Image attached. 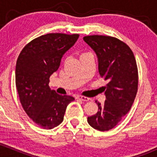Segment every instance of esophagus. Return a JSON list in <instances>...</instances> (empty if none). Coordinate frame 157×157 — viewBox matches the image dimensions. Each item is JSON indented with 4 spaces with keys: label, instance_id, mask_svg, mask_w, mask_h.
Returning a JSON list of instances; mask_svg holds the SVG:
<instances>
[{
    "label": "esophagus",
    "instance_id": "34e87169",
    "mask_svg": "<svg viewBox=\"0 0 157 157\" xmlns=\"http://www.w3.org/2000/svg\"><path fill=\"white\" fill-rule=\"evenodd\" d=\"M77 99H80L82 101H84V102H86V101L90 100V98L86 97V96H77Z\"/></svg>",
    "mask_w": 157,
    "mask_h": 157
}]
</instances>
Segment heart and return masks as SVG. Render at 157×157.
<instances>
[{
  "label": "heart",
  "mask_w": 157,
  "mask_h": 157,
  "mask_svg": "<svg viewBox=\"0 0 157 157\" xmlns=\"http://www.w3.org/2000/svg\"><path fill=\"white\" fill-rule=\"evenodd\" d=\"M83 55H85V54H83Z\"/></svg>",
  "instance_id": "obj_1"
}]
</instances>
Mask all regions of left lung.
Here are the masks:
<instances>
[{
  "mask_svg": "<svg viewBox=\"0 0 157 157\" xmlns=\"http://www.w3.org/2000/svg\"><path fill=\"white\" fill-rule=\"evenodd\" d=\"M83 40L96 53L98 69L109 83L104 87L103 105L96 101L98 112L87 118L91 127L100 131L115 128L131 109L138 86L135 58L124 42L107 36H88Z\"/></svg>",
  "mask_w": 157,
  "mask_h": 157,
  "instance_id": "8db88e82",
  "label": "left lung"
}]
</instances>
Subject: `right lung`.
Segmentation results:
<instances>
[{"instance_id": "add662e5", "label": "right lung", "mask_w": 157, "mask_h": 157, "mask_svg": "<svg viewBox=\"0 0 157 157\" xmlns=\"http://www.w3.org/2000/svg\"><path fill=\"white\" fill-rule=\"evenodd\" d=\"M78 34L49 33L33 39L20 52L16 65V86L28 116L39 127L52 129L64 120L67 105L74 100L51 90L49 78L61 58L75 44Z\"/></svg>"}]
</instances>
